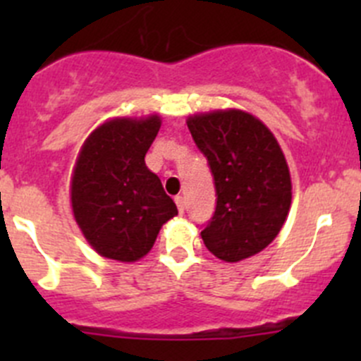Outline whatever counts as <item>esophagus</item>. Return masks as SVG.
<instances>
[{"instance_id": "esophagus-1", "label": "esophagus", "mask_w": 361, "mask_h": 361, "mask_svg": "<svg viewBox=\"0 0 361 361\" xmlns=\"http://www.w3.org/2000/svg\"><path fill=\"white\" fill-rule=\"evenodd\" d=\"M174 202H176L180 214H183L185 213V199L181 197V195H178V197H174Z\"/></svg>"}]
</instances>
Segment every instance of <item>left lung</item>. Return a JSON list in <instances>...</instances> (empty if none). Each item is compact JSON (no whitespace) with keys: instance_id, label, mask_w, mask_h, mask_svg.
<instances>
[{"instance_id":"8db88e82","label":"left lung","mask_w":361,"mask_h":361,"mask_svg":"<svg viewBox=\"0 0 361 361\" xmlns=\"http://www.w3.org/2000/svg\"><path fill=\"white\" fill-rule=\"evenodd\" d=\"M187 126L216 190L204 245L225 262L260 253L279 234L292 204L288 164L274 134L241 110L188 116Z\"/></svg>"}]
</instances>
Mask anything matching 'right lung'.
Listing matches in <instances>:
<instances>
[{
  "mask_svg": "<svg viewBox=\"0 0 361 361\" xmlns=\"http://www.w3.org/2000/svg\"><path fill=\"white\" fill-rule=\"evenodd\" d=\"M159 129V115L113 118L92 130L80 150L71 178L73 214L101 257L140 260L160 227L178 214L159 176L145 164Z\"/></svg>",
  "mask_w": 361,
  "mask_h": 361,
  "instance_id": "right-lung-1",
  "label": "right lung"
}]
</instances>
